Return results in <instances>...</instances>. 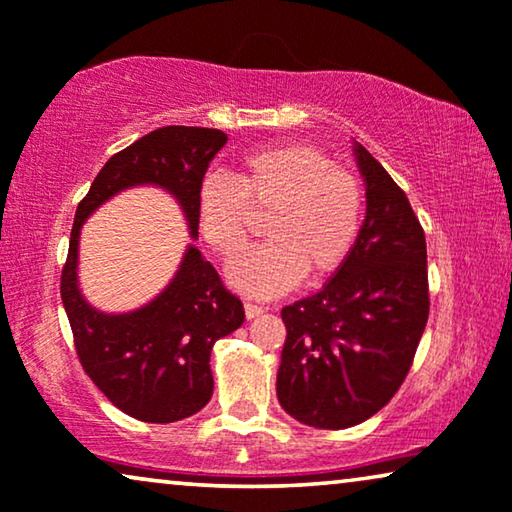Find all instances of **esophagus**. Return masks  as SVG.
Returning a JSON list of instances; mask_svg holds the SVG:
<instances>
[{"label": "esophagus", "mask_w": 512, "mask_h": 512, "mask_svg": "<svg viewBox=\"0 0 512 512\" xmlns=\"http://www.w3.org/2000/svg\"><path fill=\"white\" fill-rule=\"evenodd\" d=\"M263 312H265V307H261V305L244 303V314H247V319H256V317H261Z\"/></svg>", "instance_id": "esophagus-1"}]
</instances>
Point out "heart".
I'll return each mask as SVG.
<instances>
[{
	"instance_id": "1",
	"label": "heart",
	"mask_w": 512,
	"mask_h": 512,
	"mask_svg": "<svg viewBox=\"0 0 512 512\" xmlns=\"http://www.w3.org/2000/svg\"><path fill=\"white\" fill-rule=\"evenodd\" d=\"M254 212H270L268 242L230 265L228 279L249 296L272 298L307 272L324 279L347 261L361 228L363 191L317 146L268 144L244 153L235 177L207 174L195 193L200 233L226 261L247 247Z\"/></svg>"
}]
</instances>
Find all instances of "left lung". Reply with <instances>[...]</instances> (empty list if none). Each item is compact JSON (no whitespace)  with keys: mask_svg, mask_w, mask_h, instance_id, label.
<instances>
[{"mask_svg":"<svg viewBox=\"0 0 512 512\" xmlns=\"http://www.w3.org/2000/svg\"><path fill=\"white\" fill-rule=\"evenodd\" d=\"M366 219L324 289L286 305L277 398L314 429H349L391 401L429 319L426 240L401 186L354 146Z\"/></svg>","mask_w":512,"mask_h":512,"instance_id":"1","label":"left lung"}]
</instances>
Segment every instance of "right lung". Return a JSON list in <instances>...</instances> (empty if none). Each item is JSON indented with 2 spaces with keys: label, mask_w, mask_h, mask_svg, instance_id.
<instances>
[{
  "label": "right lung",
  "mask_w": 512,
  "mask_h": 512,
  "mask_svg": "<svg viewBox=\"0 0 512 512\" xmlns=\"http://www.w3.org/2000/svg\"><path fill=\"white\" fill-rule=\"evenodd\" d=\"M226 142V132L214 128L153 130L111 156L76 207L60 282L76 354L95 387L142 422L170 424L205 408L214 391L212 347L242 326V300L223 286L200 249L188 244L177 275L151 303L123 314L95 310L83 298L76 275L81 226L125 188L158 186L177 198L191 237H198L195 193Z\"/></svg>",
  "instance_id": "right-lung-1"
}]
</instances>
